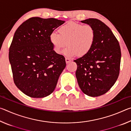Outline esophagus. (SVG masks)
<instances>
[{
    "mask_svg": "<svg viewBox=\"0 0 131 131\" xmlns=\"http://www.w3.org/2000/svg\"><path fill=\"white\" fill-rule=\"evenodd\" d=\"M65 61H66V63H69L71 62L70 59L69 58H65Z\"/></svg>",
    "mask_w": 131,
    "mask_h": 131,
    "instance_id": "obj_1",
    "label": "esophagus"
}]
</instances>
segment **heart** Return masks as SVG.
Segmentation results:
<instances>
[{
	"instance_id": "heart-1",
	"label": "heart",
	"mask_w": 131,
	"mask_h": 131,
	"mask_svg": "<svg viewBox=\"0 0 131 131\" xmlns=\"http://www.w3.org/2000/svg\"><path fill=\"white\" fill-rule=\"evenodd\" d=\"M59 33L52 32L49 39L53 50L59 54L67 44L64 54L68 57H80L87 55L94 46L96 31L90 25L69 22L59 29Z\"/></svg>"
}]
</instances>
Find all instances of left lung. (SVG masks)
Returning a JSON list of instances; mask_svg holds the SVG:
<instances>
[{"mask_svg": "<svg viewBox=\"0 0 131 131\" xmlns=\"http://www.w3.org/2000/svg\"><path fill=\"white\" fill-rule=\"evenodd\" d=\"M81 23L92 25L96 39L91 51L74 60L77 65L76 76L83 93L92 97L105 94L118 79L121 52L118 41L103 22L89 18Z\"/></svg>", "mask_w": 131, "mask_h": 131, "instance_id": "left-lung-1", "label": "left lung"}]
</instances>
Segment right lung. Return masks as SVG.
<instances>
[{"mask_svg": "<svg viewBox=\"0 0 131 131\" xmlns=\"http://www.w3.org/2000/svg\"><path fill=\"white\" fill-rule=\"evenodd\" d=\"M64 23L32 17L15 31L8 58L15 85L29 96L40 98L52 93L66 67L65 57L54 51L49 39Z\"/></svg>", "mask_w": 131, "mask_h": 131, "instance_id": "add662e5", "label": "right lung"}]
</instances>
